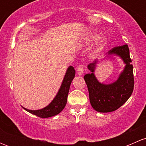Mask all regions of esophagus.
Wrapping results in <instances>:
<instances>
[{"instance_id":"34e87169","label":"esophagus","mask_w":146,"mask_h":146,"mask_svg":"<svg viewBox=\"0 0 146 146\" xmlns=\"http://www.w3.org/2000/svg\"><path fill=\"white\" fill-rule=\"evenodd\" d=\"M82 73H83V68L81 65H79L77 68V74L78 76H82Z\"/></svg>"}]
</instances>
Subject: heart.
<instances>
[{"mask_svg":"<svg viewBox=\"0 0 146 146\" xmlns=\"http://www.w3.org/2000/svg\"><path fill=\"white\" fill-rule=\"evenodd\" d=\"M100 37V35L98 34L92 32V33L89 34L82 39V42L85 45H91L95 42ZM106 39L104 37H100L98 41H97L96 44H95V48H94V52L95 54H98L102 51V49L104 47V44H105Z\"/></svg>","mask_w":146,"mask_h":146,"instance_id":"heart-1","label":"heart"}]
</instances>
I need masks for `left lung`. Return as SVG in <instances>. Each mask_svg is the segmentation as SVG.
Segmentation results:
<instances>
[{"label":"left lung","mask_w":146,"mask_h":146,"mask_svg":"<svg viewBox=\"0 0 146 146\" xmlns=\"http://www.w3.org/2000/svg\"><path fill=\"white\" fill-rule=\"evenodd\" d=\"M110 56H119L125 64L124 68L117 80L110 84H104L97 79L95 71L99 63L98 59L88 65V68L91 73L84 76L89 91L90 104L98 112H111L117 110L129 100L133 90V65L128 45L114 47L108 51L104 58Z\"/></svg>","instance_id":"left-lung-1"}]
</instances>
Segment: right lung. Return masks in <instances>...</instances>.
<instances>
[{
    "label": "right lung",
    "mask_w": 146,
    "mask_h": 146,
    "mask_svg": "<svg viewBox=\"0 0 146 146\" xmlns=\"http://www.w3.org/2000/svg\"><path fill=\"white\" fill-rule=\"evenodd\" d=\"M76 74V70L73 66H69L67 68L66 73L65 74L64 80L61 83V87L57 92L56 95L51 102L48 105L44 108L37 110H30L24 108L26 111L31 114L36 115L40 118H48V117H54L59 114L64 109L67 102L68 95L70 85L72 80H73Z\"/></svg>",
    "instance_id": "right-lung-1"
}]
</instances>
